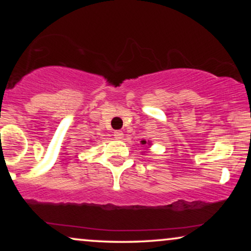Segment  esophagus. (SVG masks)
<instances>
[{"label": "esophagus", "mask_w": 251, "mask_h": 251, "mask_svg": "<svg viewBox=\"0 0 251 251\" xmlns=\"http://www.w3.org/2000/svg\"><path fill=\"white\" fill-rule=\"evenodd\" d=\"M114 137L116 139H122L123 138V132L120 131V130H118V131L114 132Z\"/></svg>", "instance_id": "obj_1"}]
</instances>
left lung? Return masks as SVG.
Segmentation results:
<instances>
[{
    "label": "left lung",
    "instance_id": "1",
    "mask_svg": "<svg viewBox=\"0 0 251 251\" xmlns=\"http://www.w3.org/2000/svg\"><path fill=\"white\" fill-rule=\"evenodd\" d=\"M142 144H146V142H145V140H143V142H142Z\"/></svg>",
    "mask_w": 251,
    "mask_h": 251
}]
</instances>
